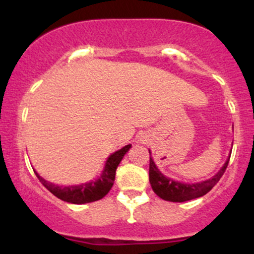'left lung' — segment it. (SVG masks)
Returning a JSON list of instances; mask_svg holds the SVG:
<instances>
[{
	"label": "left lung",
	"instance_id": "left-lung-1",
	"mask_svg": "<svg viewBox=\"0 0 254 254\" xmlns=\"http://www.w3.org/2000/svg\"><path fill=\"white\" fill-rule=\"evenodd\" d=\"M232 153V150H230ZM150 160H149V182L151 189L155 193L162 199L168 200V202H186V200L194 199V198H199L208 193L209 191L214 188L223 176L224 171H226L227 166H228L229 157H227L226 162H224L220 171L211 177L210 179L202 180V182L197 183H183L174 180L173 178L166 177L161 171L157 168V166L154 162L153 157H151V151L149 149Z\"/></svg>",
	"mask_w": 254,
	"mask_h": 254
}]
</instances>
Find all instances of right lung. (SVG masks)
<instances>
[{
    "instance_id": "right-lung-1",
    "label": "right lung",
    "mask_w": 254,
    "mask_h": 254,
    "mask_svg": "<svg viewBox=\"0 0 254 254\" xmlns=\"http://www.w3.org/2000/svg\"><path fill=\"white\" fill-rule=\"evenodd\" d=\"M130 148L131 144H127L122 148V149L116 150L115 153L111 154L107 157L106 161H105V166L101 173L95 179L82 184H77V185H57V184L44 179L36 170L33 171L38 179H39V182L52 194H55L57 198L64 200V202L71 204H86L95 202V200L104 198L112 189L118 165L121 164L124 155L130 150Z\"/></svg>"
}]
</instances>
